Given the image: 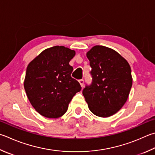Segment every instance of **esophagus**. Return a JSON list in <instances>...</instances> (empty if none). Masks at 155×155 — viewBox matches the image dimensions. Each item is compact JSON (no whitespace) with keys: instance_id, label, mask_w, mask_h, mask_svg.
Wrapping results in <instances>:
<instances>
[{"instance_id":"34e87169","label":"esophagus","mask_w":155,"mask_h":155,"mask_svg":"<svg viewBox=\"0 0 155 155\" xmlns=\"http://www.w3.org/2000/svg\"><path fill=\"white\" fill-rule=\"evenodd\" d=\"M79 82H80V85H81V87H84V81L83 79H81V80H79Z\"/></svg>"}]
</instances>
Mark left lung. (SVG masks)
Here are the masks:
<instances>
[{
    "instance_id": "8db88e82",
    "label": "left lung",
    "mask_w": 155,
    "mask_h": 155,
    "mask_svg": "<svg viewBox=\"0 0 155 155\" xmlns=\"http://www.w3.org/2000/svg\"><path fill=\"white\" fill-rule=\"evenodd\" d=\"M92 68V84L82 94L93 114L110 117L127 101L132 77L127 61L117 52L104 46H94L86 53Z\"/></svg>"
}]
</instances>
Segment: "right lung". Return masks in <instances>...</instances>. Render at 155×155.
<instances>
[{
    "mask_svg": "<svg viewBox=\"0 0 155 155\" xmlns=\"http://www.w3.org/2000/svg\"><path fill=\"white\" fill-rule=\"evenodd\" d=\"M74 50L55 46L42 51L28 65L24 80L26 94L35 110L47 118L60 117L66 113L80 83L72 78L69 61Z\"/></svg>",
    "mask_w": 155,
    "mask_h": 155,
    "instance_id": "obj_1",
    "label": "right lung"
}]
</instances>
